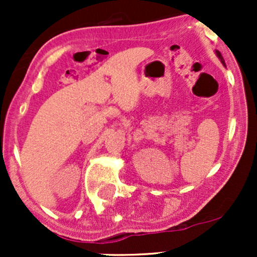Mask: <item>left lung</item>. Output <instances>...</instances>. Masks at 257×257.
Here are the masks:
<instances>
[{
  "label": "left lung",
  "mask_w": 257,
  "mask_h": 257,
  "mask_svg": "<svg viewBox=\"0 0 257 257\" xmlns=\"http://www.w3.org/2000/svg\"><path fill=\"white\" fill-rule=\"evenodd\" d=\"M215 53H216V56H217V58L220 59V61H221V63L224 64L225 66V61H224V58H222V56H221V53H220L219 51H215Z\"/></svg>",
  "instance_id": "left-lung-1"
}]
</instances>
